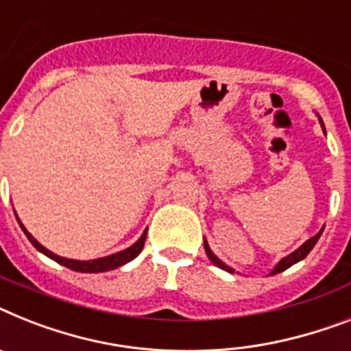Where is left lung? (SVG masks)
Instances as JSON below:
<instances>
[{
	"mask_svg": "<svg viewBox=\"0 0 351 351\" xmlns=\"http://www.w3.org/2000/svg\"><path fill=\"white\" fill-rule=\"evenodd\" d=\"M319 121H321V119H319ZM321 126H323V121H321ZM323 130H325V126H323ZM321 232H323V228H321V230L317 232V234L314 235V237H311V239H308L307 243H303L302 246H300V248L296 250V252L291 253V255H287V257H285V258H282V261L278 262V266H276L275 269H273V273H271V275H276V273H282V271H285V269H287V267L293 266V264H296V262H300V261H302V258L307 257L308 253H311V250L314 248V244H316L317 239H319ZM203 244H205V252H207V257L210 258L212 264H216L217 267H221V269L228 271V273H234V269H232V267H228V266H226V264H223V262H221L219 258H217L216 255H214V253L210 252V248H208L207 241H205V243H203Z\"/></svg>",
	"mask_w": 351,
	"mask_h": 351,
	"instance_id": "obj_1",
	"label": "left lung"
}]
</instances>
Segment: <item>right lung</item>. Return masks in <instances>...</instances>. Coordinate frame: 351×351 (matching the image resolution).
Masks as SVG:
<instances>
[{"label": "right lung", "instance_id": "1", "mask_svg": "<svg viewBox=\"0 0 351 351\" xmlns=\"http://www.w3.org/2000/svg\"><path fill=\"white\" fill-rule=\"evenodd\" d=\"M19 221V219H17ZM21 225V221H19ZM21 228H23V232L26 234V237H28V241H30L32 244H34L35 248L39 250L40 253H44L46 257L53 258L55 262H58V264H62V266L69 267V269L73 271H80V273H103V271H110V269H116V267L123 266V264H126V262L134 261L137 255H139L141 252H143L144 248V241H146V230H144V234L141 235V239L137 241V243L134 244V246H130V248L123 250V252L119 253H114V255H110V257H103V258H96V261H71V258H64V257H58V255H55V253H51L49 250H46L40 243H37V241L32 237L28 232H26V228L23 225H21Z\"/></svg>", "mask_w": 351, "mask_h": 351}]
</instances>
